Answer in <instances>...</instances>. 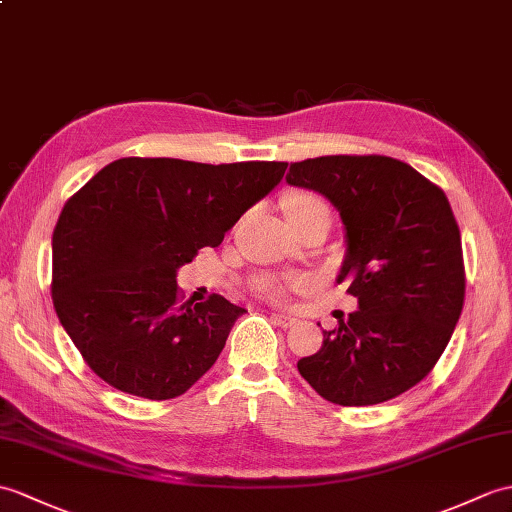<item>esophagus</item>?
Returning a JSON list of instances; mask_svg holds the SVG:
<instances>
[{"instance_id":"34e87169","label":"esophagus","mask_w":512,"mask_h":512,"mask_svg":"<svg viewBox=\"0 0 512 512\" xmlns=\"http://www.w3.org/2000/svg\"><path fill=\"white\" fill-rule=\"evenodd\" d=\"M272 320H275V325L283 329H290L292 325H296V318L290 314H272Z\"/></svg>"}]
</instances>
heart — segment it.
<instances>
[{
	"label": "heart",
	"instance_id": "b5f03b06",
	"mask_svg": "<svg viewBox=\"0 0 512 512\" xmlns=\"http://www.w3.org/2000/svg\"><path fill=\"white\" fill-rule=\"evenodd\" d=\"M316 209H327V207L314 196H294L288 200V213H305V211H316ZM266 292L281 294V285L268 283Z\"/></svg>",
	"mask_w": 512,
	"mask_h": 512
}]
</instances>
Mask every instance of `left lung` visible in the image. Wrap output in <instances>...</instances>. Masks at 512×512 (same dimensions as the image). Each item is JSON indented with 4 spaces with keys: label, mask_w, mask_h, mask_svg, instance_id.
I'll return each instance as SVG.
<instances>
[{
    "label": "left lung",
    "mask_w": 512,
    "mask_h": 512,
    "mask_svg": "<svg viewBox=\"0 0 512 512\" xmlns=\"http://www.w3.org/2000/svg\"><path fill=\"white\" fill-rule=\"evenodd\" d=\"M285 181L338 209L347 253L336 281H349L358 299V312L323 331V347L299 360V373L338 406H375L417 386L465 303L460 231L445 192L379 154L292 163Z\"/></svg>",
    "instance_id": "8db88e82"
}]
</instances>
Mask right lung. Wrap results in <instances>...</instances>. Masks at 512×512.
Instances as JSON below:
<instances>
[{
  "instance_id": "1",
  "label": "right lung",
  "mask_w": 512,
  "mask_h": 512,
  "mask_svg": "<svg viewBox=\"0 0 512 512\" xmlns=\"http://www.w3.org/2000/svg\"><path fill=\"white\" fill-rule=\"evenodd\" d=\"M288 163L117 159L71 196L52 235V301L91 371L152 401L205 375L246 310L178 303L176 272L216 248Z\"/></svg>"
}]
</instances>
